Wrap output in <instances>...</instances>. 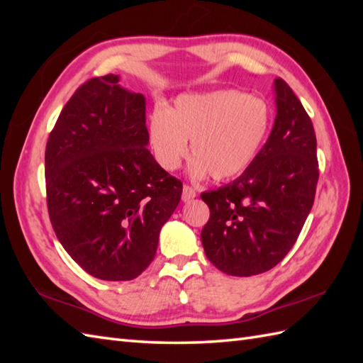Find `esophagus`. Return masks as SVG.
Masks as SVG:
<instances>
[{
	"instance_id": "obj_1",
	"label": "esophagus",
	"mask_w": 363,
	"mask_h": 363,
	"mask_svg": "<svg viewBox=\"0 0 363 363\" xmlns=\"http://www.w3.org/2000/svg\"><path fill=\"white\" fill-rule=\"evenodd\" d=\"M196 196V190L190 186H184L182 187V201L187 203L190 199H194Z\"/></svg>"
}]
</instances>
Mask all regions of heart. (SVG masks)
Returning a JSON list of instances; mask_svg holds the SVG:
<instances>
[{
  "mask_svg": "<svg viewBox=\"0 0 363 363\" xmlns=\"http://www.w3.org/2000/svg\"><path fill=\"white\" fill-rule=\"evenodd\" d=\"M269 120L264 99L237 90L182 95L172 111L152 112L150 143L159 165L173 172L187 156V142H191V173L230 181L257 159Z\"/></svg>",
  "mask_w": 363,
  "mask_h": 363,
  "instance_id": "1",
  "label": "heart"
}]
</instances>
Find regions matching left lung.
<instances>
[{
  "instance_id": "obj_1",
  "label": "left lung",
  "mask_w": 363,
  "mask_h": 363,
  "mask_svg": "<svg viewBox=\"0 0 363 363\" xmlns=\"http://www.w3.org/2000/svg\"><path fill=\"white\" fill-rule=\"evenodd\" d=\"M276 120L246 172L201 194L211 218L201 230L207 259L230 276L265 273L287 256L309 215L318 182L312 120L284 79H274Z\"/></svg>"
}]
</instances>
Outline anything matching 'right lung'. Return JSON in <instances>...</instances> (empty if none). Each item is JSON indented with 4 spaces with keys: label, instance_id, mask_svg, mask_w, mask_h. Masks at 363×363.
<instances>
[{
    "label": "right lung",
    "instance_id": "add662e5",
    "mask_svg": "<svg viewBox=\"0 0 363 363\" xmlns=\"http://www.w3.org/2000/svg\"><path fill=\"white\" fill-rule=\"evenodd\" d=\"M117 74L91 78L60 112L45 150L46 204L54 233L84 272L130 281L157 251L182 182L146 145V101Z\"/></svg>",
    "mask_w": 363,
    "mask_h": 363
}]
</instances>
